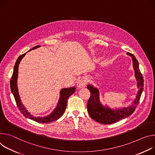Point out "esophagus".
I'll use <instances>...</instances> for the list:
<instances>
[{
	"instance_id": "obj_1",
	"label": "esophagus",
	"mask_w": 155,
	"mask_h": 155,
	"mask_svg": "<svg viewBox=\"0 0 155 155\" xmlns=\"http://www.w3.org/2000/svg\"><path fill=\"white\" fill-rule=\"evenodd\" d=\"M87 82V78L83 77L78 80V84H77V87L78 88H83L85 87V85H86Z\"/></svg>"
}]
</instances>
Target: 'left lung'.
<instances>
[{"label":"left lung","instance_id":"1","mask_svg":"<svg viewBox=\"0 0 155 155\" xmlns=\"http://www.w3.org/2000/svg\"><path fill=\"white\" fill-rule=\"evenodd\" d=\"M127 54L132 57L133 67L135 71V76L137 81V87L139 88L136 98L130 106L127 108L116 109L115 110L102 106L99 100L98 90L97 88L94 87L92 85H87V89L91 92V97L87 105L88 113L94 120L101 124H111L130 116L134 112L139 103L143 89V78L139 70V62L135 58V56L129 52H127Z\"/></svg>","mask_w":155,"mask_h":155}]
</instances>
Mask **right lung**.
Listing matches in <instances>:
<instances>
[{
    "label": "right lung",
    "mask_w": 155,
    "mask_h": 155,
    "mask_svg": "<svg viewBox=\"0 0 155 155\" xmlns=\"http://www.w3.org/2000/svg\"><path fill=\"white\" fill-rule=\"evenodd\" d=\"M41 47L40 45H37L34 47L32 49H30L29 50L37 48L38 47ZM26 55V53L24 54H22L20 55L18 59H17L14 69H13V73L12 74V76L10 79V89L11 91L13 93V95L15 97V101L16 103V105L18 107V109L21 111V113L25 116L26 117H28L30 119L33 120V121L39 123H48L53 122L54 121H56L58 119H59L64 113L66 106H67V101L68 98L70 97L76 91L75 87H73L71 88H66L61 89L60 92V97L58 103V105L56 107V108L54 110V111L51 113L50 115L41 117H34L32 114H31L26 109V108L24 107L23 104L21 103V101L20 100L18 87H17V78H18V66L21 60V59L24 57V56Z\"/></svg>",
    "instance_id": "add662e5"
}]
</instances>
